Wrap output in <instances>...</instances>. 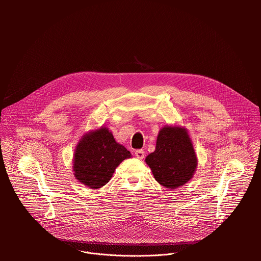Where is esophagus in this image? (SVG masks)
I'll return each instance as SVG.
<instances>
[{
    "label": "esophagus",
    "instance_id": "obj_1",
    "mask_svg": "<svg viewBox=\"0 0 261 261\" xmlns=\"http://www.w3.org/2000/svg\"><path fill=\"white\" fill-rule=\"evenodd\" d=\"M135 156H136L138 159H143V158H144V151H143V150H137V151H135Z\"/></svg>",
    "mask_w": 261,
    "mask_h": 261
}]
</instances>
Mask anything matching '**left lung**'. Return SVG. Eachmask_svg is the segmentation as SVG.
Returning a JSON list of instances; mask_svg holds the SVG:
<instances>
[{
	"label": "left lung",
	"instance_id": "obj_1",
	"mask_svg": "<svg viewBox=\"0 0 261 261\" xmlns=\"http://www.w3.org/2000/svg\"><path fill=\"white\" fill-rule=\"evenodd\" d=\"M144 161L155 179L170 190L187 184L193 177L198 164L187 129L168 125L160 129L155 151L148 154Z\"/></svg>",
	"mask_w": 261,
	"mask_h": 261
}]
</instances>
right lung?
Here are the masks:
<instances>
[{
	"label": "right lung",
	"mask_w": 261,
	"mask_h": 261,
	"mask_svg": "<svg viewBox=\"0 0 261 261\" xmlns=\"http://www.w3.org/2000/svg\"><path fill=\"white\" fill-rule=\"evenodd\" d=\"M131 153L118 143L106 127L87 132L75 146L73 155V174L90 189H99L113 177L116 168Z\"/></svg>",
	"instance_id": "1"
}]
</instances>
